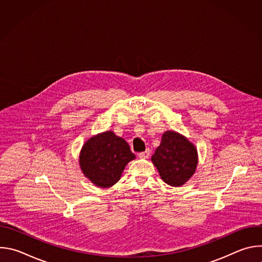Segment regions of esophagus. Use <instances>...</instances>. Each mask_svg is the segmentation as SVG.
Listing matches in <instances>:
<instances>
[{"label": "esophagus", "instance_id": "obj_1", "mask_svg": "<svg viewBox=\"0 0 262 262\" xmlns=\"http://www.w3.org/2000/svg\"><path fill=\"white\" fill-rule=\"evenodd\" d=\"M138 156H139L140 159H148L149 156H150V150H149V149H147V150H145L143 152H140Z\"/></svg>", "mask_w": 262, "mask_h": 262}]
</instances>
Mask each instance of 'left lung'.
<instances>
[{
    "mask_svg": "<svg viewBox=\"0 0 262 262\" xmlns=\"http://www.w3.org/2000/svg\"><path fill=\"white\" fill-rule=\"evenodd\" d=\"M151 161L162 179L172 186H180L194 174L197 163L195 146L183 136L168 130L162 136Z\"/></svg>",
    "mask_w": 262,
    "mask_h": 262,
    "instance_id": "1",
    "label": "left lung"
}]
</instances>
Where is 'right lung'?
<instances>
[{
  "mask_svg": "<svg viewBox=\"0 0 262 262\" xmlns=\"http://www.w3.org/2000/svg\"><path fill=\"white\" fill-rule=\"evenodd\" d=\"M135 158L129 145L122 138L113 132H104L85 143L80 165L85 176L95 185L110 188L120 179L124 167Z\"/></svg>",
  "mask_w": 262,
  "mask_h": 262,
  "instance_id": "obj_1",
  "label": "right lung"
}]
</instances>
